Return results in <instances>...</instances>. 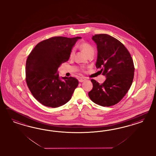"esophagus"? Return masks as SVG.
<instances>
[{
	"label": "esophagus",
	"mask_w": 156,
	"mask_h": 156,
	"mask_svg": "<svg viewBox=\"0 0 156 156\" xmlns=\"http://www.w3.org/2000/svg\"><path fill=\"white\" fill-rule=\"evenodd\" d=\"M86 80V78H80L79 79V82H83Z\"/></svg>",
	"instance_id": "34e87169"
}]
</instances>
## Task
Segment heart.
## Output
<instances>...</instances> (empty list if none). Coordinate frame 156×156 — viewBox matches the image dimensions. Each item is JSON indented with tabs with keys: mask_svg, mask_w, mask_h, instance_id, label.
<instances>
[{
	"mask_svg": "<svg viewBox=\"0 0 156 156\" xmlns=\"http://www.w3.org/2000/svg\"><path fill=\"white\" fill-rule=\"evenodd\" d=\"M80 47L87 55H90L91 54H94V47H93L89 43L86 42H82L80 45ZM74 52H75V50H74V48H73L71 49L70 52V57H73Z\"/></svg>",
	"mask_w": 156,
	"mask_h": 156,
	"instance_id": "heart-1",
	"label": "heart"
}]
</instances>
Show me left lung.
<instances>
[{
	"label": "left lung",
	"instance_id": "8db88e82",
	"mask_svg": "<svg viewBox=\"0 0 156 156\" xmlns=\"http://www.w3.org/2000/svg\"><path fill=\"white\" fill-rule=\"evenodd\" d=\"M98 57L96 67L106 80L100 85L92 79L93 87L88 93L90 99L102 106H111L122 99L132 84L134 66L128 49L116 38L105 34H95Z\"/></svg>",
	"mask_w": 156,
	"mask_h": 156
}]
</instances>
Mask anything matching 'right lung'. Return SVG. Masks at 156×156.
<instances>
[{
  "mask_svg": "<svg viewBox=\"0 0 156 156\" xmlns=\"http://www.w3.org/2000/svg\"><path fill=\"white\" fill-rule=\"evenodd\" d=\"M80 37H54L38 43L28 55L26 81L34 97L43 105L58 108L71 99L78 80L59 78L58 70L69 59L73 46Z\"/></svg>",
  "mask_w": 156,
  "mask_h": 156,
  "instance_id": "obj_1",
  "label": "right lung"
}]
</instances>
